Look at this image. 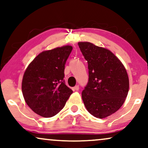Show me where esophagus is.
Masks as SVG:
<instances>
[{"label":"esophagus","mask_w":148,"mask_h":148,"mask_svg":"<svg viewBox=\"0 0 148 148\" xmlns=\"http://www.w3.org/2000/svg\"><path fill=\"white\" fill-rule=\"evenodd\" d=\"M73 90L77 91V90H79V86H75L73 88Z\"/></svg>","instance_id":"1"}]
</instances>
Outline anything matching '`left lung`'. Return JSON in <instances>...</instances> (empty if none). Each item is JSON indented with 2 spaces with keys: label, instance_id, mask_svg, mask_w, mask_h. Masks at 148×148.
I'll return each mask as SVG.
<instances>
[{
  "label": "left lung",
  "instance_id": "8db88e82",
  "mask_svg": "<svg viewBox=\"0 0 148 148\" xmlns=\"http://www.w3.org/2000/svg\"><path fill=\"white\" fill-rule=\"evenodd\" d=\"M88 62L89 78L82 97L88 112L104 118L122 107L127 97L129 80L125 67L109 49L90 42H79Z\"/></svg>",
  "mask_w": 148,
  "mask_h": 148
}]
</instances>
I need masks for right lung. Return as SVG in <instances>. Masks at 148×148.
Returning <instances> with one entry per match:
<instances>
[{"label": "right lung", "mask_w": 148, "mask_h": 148, "mask_svg": "<svg viewBox=\"0 0 148 148\" xmlns=\"http://www.w3.org/2000/svg\"><path fill=\"white\" fill-rule=\"evenodd\" d=\"M72 49V46L65 45L42 51L25 71L22 94L36 114L44 118L54 116L73 93L64 80L65 64Z\"/></svg>", "instance_id": "1"}]
</instances>
